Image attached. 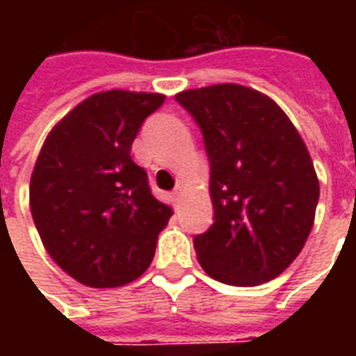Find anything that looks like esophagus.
I'll list each match as a JSON object with an SVG mask.
<instances>
[{
    "instance_id": "34e87169",
    "label": "esophagus",
    "mask_w": 356,
    "mask_h": 356,
    "mask_svg": "<svg viewBox=\"0 0 356 356\" xmlns=\"http://www.w3.org/2000/svg\"><path fill=\"white\" fill-rule=\"evenodd\" d=\"M181 193H183V185H177L175 186V191H173V198L179 200V198H181Z\"/></svg>"
}]
</instances>
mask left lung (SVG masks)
I'll use <instances>...</instances> for the list:
<instances>
[{"instance_id":"obj_1","label":"left lung","mask_w":356,"mask_h":356,"mask_svg":"<svg viewBox=\"0 0 356 356\" xmlns=\"http://www.w3.org/2000/svg\"><path fill=\"white\" fill-rule=\"evenodd\" d=\"M175 101L194 118L209 160L213 225L194 236L202 268L231 286L268 282L305 246L318 179L290 118L238 83L188 89Z\"/></svg>"}]
</instances>
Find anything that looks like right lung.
Returning <instances> with one entry per match:
<instances>
[{"instance_id":"1","label":"right lung","mask_w":356,"mask_h":356,"mask_svg":"<svg viewBox=\"0 0 356 356\" xmlns=\"http://www.w3.org/2000/svg\"><path fill=\"white\" fill-rule=\"evenodd\" d=\"M163 101L124 89L91 95L51 129L35 160V229L53 261L86 286L116 288L139 278L173 213L131 158L140 125Z\"/></svg>"}]
</instances>
